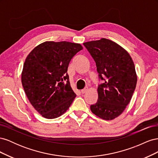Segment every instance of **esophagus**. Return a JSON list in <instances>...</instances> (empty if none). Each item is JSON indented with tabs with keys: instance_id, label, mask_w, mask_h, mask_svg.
<instances>
[{
	"instance_id": "obj_1",
	"label": "esophagus",
	"mask_w": 158,
	"mask_h": 158,
	"mask_svg": "<svg viewBox=\"0 0 158 158\" xmlns=\"http://www.w3.org/2000/svg\"><path fill=\"white\" fill-rule=\"evenodd\" d=\"M88 89V88H85L84 89H83L81 90V93H82V94H85V92H87Z\"/></svg>"
}]
</instances>
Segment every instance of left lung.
<instances>
[{"label":"left lung","instance_id":"8db88e82","mask_svg":"<svg viewBox=\"0 0 158 158\" xmlns=\"http://www.w3.org/2000/svg\"><path fill=\"white\" fill-rule=\"evenodd\" d=\"M96 63L99 78L96 103L92 112L103 120H113L124 111L137 82L135 64L128 52L111 40L102 38L84 43Z\"/></svg>","mask_w":158,"mask_h":158}]
</instances>
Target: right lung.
<instances>
[{"mask_svg": "<svg viewBox=\"0 0 158 158\" xmlns=\"http://www.w3.org/2000/svg\"><path fill=\"white\" fill-rule=\"evenodd\" d=\"M83 49L79 44L45 41L35 47L26 57L22 84L32 106L46 118L64 114L76 95L67 74L70 61Z\"/></svg>", "mask_w": 158, "mask_h": 158, "instance_id": "right-lung-1", "label": "right lung"}]
</instances>
